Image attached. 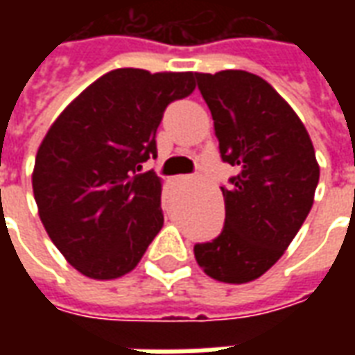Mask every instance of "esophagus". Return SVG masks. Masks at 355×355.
<instances>
[{
  "instance_id": "esophagus-1",
  "label": "esophagus",
  "mask_w": 355,
  "mask_h": 355,
  "mask_svg": "<svg viewBox=\"0 0 355 355\" xmlns=\"http://www.w3.org/2000/svg\"><path fill=\"white\" fill-rule=\"evenodd\" d=\"M173 180H175V182H184V180H188V177H186V175H180V177H175Z\"/></svg>"
}]
</instances>
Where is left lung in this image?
<instances>
[{
	"instance_id": "8db88e82",
	"label": "left lung",
	"mask_w": 355,
	"mask_h": 355,
	"mask_svg": "<svg viewBox=\"0 0 355 355\" xmlns=\"http://www.w3.org/2000/svg\"><path fill=\"white\" fill-rule=\"evenodd\" d=\"M223 162L238 169L220 236L193 247L216 282L247 283L282 259L313 205L320 165L302 121L268 81L243 70L196 73Z\"/></svg>"
}]
</instances>
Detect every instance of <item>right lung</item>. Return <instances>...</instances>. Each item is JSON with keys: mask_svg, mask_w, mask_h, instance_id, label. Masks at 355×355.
Segmentation results:
<instances>
[{"mask_svg": "<svg viewBox=\"0 0 355 355\" xmlns=\"http://www.w3.org/2000/svg\"><path fill=\"white\" fill-rule=\"evenodd\" d=\"M193 72L119 68L76 96L35 155L32 188L51 241L91 279L129 274L163 226L155 157L165 108L196 89Z\"/></svg>", "mask_w": 355, "mask_h": 355, "instance_id": "add662e5", "label": "right lung"}]
</instances>
